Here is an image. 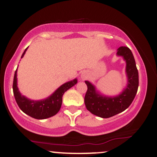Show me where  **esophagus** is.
<instances>
[{"label":"esophagus","mask_w":157,"mask_h":157,"mask_svg":"<svg viewBox=\"0 0 157 157\" xmlns=\"http://www.w3.org/2000/svg\"><path fill=\"white\" fill-rule=\"evenodd\" d=\"M80 77H81V78H82V79H86V78H87V77H88V73L86 72V71H82V72L81 73Z\"/></svg>","instance_id":"obj_1"}]
</instances>
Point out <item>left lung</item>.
Returning a JSON list of instances; mask_svg holds the SVG:
<instances>
[{
  "instance_id": "obj_1",
  "label": "left lung",
  "mask_w": 157,
  "mask_h": 157,
  "mask_svg": "<svg viewBox=\"0 0 157 157\" xmlns=\"http://www.w3.org/2000/svg\"><path fill=\"white\" fill-rule=\"evenodd\" d=\"M117 55L123 57L126 63L125 73L127 86L120 94L108 97L97 91L89 81H85L87 91L85 96V105L88 111L102 118H109L124 111L134 100L139 86V74L134 55L129 48L121 46L117 49Z\"/></svg>"
}]
</instances>
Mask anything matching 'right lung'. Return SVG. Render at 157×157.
<instances>
[{
    "label": "right lung",
    "mask_w": 157,
    "mask_h": 157,
    "mask_svg": "<svg viewBox=\"0 0 157 157\" xmlns=\"http://www.w3.org/2000/svg\"><path fill=\"white\" fill-rule=\"evenodd\" d=\"M27 48H26L23 52L21 58L24 56ZM17 68L15 72L13 86H12L16 102L23 112L37 120L49 118L58 112L62 105L63 95L67 90L77 82V78H75L73 80L68 81L66 83L63 84L47 98L41 100H32L23 96L19 91L17 88Z\"/></svg>",
    "instance_id": "right-lung-1"
}]
</instances>
